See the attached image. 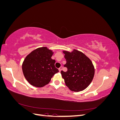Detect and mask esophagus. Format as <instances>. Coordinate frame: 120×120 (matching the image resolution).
Instances as JSON below:
<instances>
[{
    "mask_svg": "<svg viewBox=\"0 0 120 120\" xmlns=\"http://www.w3.org/2000/svg\"><path fill=\"white\" fill-rule=\"evenodd\" d=\"M62 68H63L62 67H60L59 68V71H60H60H61L62 70Z\"/></svg>",
    "mask_w": 120,
    "mask_h": 120,
    "instance_id": "esophagus-1",
    "label": "esophagus"
}]
</instances>
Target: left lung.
Masks as SVG:
<instances>
[{
	"label": "left lung",
	"instance_id": "1",
	"mask_svg": "<svg viewBox=\"0 0 120 120\" xmlns=\"http://www.w3.org/2000/svg\"><path fill=\"white\" fill-rule=\"evenodd\" d=\"M67 63L64 65L68 68L61 71V77L66 85L71 90L79 92L88 87L95 75V68L89 58L82 52L73 49L71 52L63 50Z\"/></svg>",
	"mask_w": 120,
	"mask_h": 120
}]
</instances>
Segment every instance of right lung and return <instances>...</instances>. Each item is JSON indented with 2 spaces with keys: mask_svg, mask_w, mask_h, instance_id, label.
<instances>
[{
  "mask_svg": "<svg viewBox=\"0 0 120 120\" xmlns=\"http://www.w3.org/2000/svg\"><path fill=\"white\" fill-rule=\"evenodd\" d=\"M53 52L47 47L34 49L25 58L22 70L25 78L30 85L41 88L50 82L59 70L54 66L56 60L52 59Z\"/></svg>",
  "mask_w": 120,
  "mask_h": 120,
  "instance_id": "add662e5",
  "label": "right lung"
}]
</instances>
